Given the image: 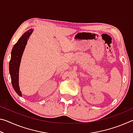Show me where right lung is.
Wrapping results in <instances>:
<instances>
[{
	"mask_svg": "<svg viewBox=\"0 0 133 133\" xmlns=\"http://www.w3.org/2000/svg\"><path fill=\"white\" fill-rule=\"evenodd\" d=\"M33 30L30 29L22 36L17 42L13 46L12 50V56L9 63V71L13 87L18 95L22 96L19 86V69L22 54L25 48L29 37Z\"/></svg>",
	"mask_w": 133,
	"mask_h": 133,
	"instance_id": "add662e5",
	"label": "right lung"
}]
</instances>
